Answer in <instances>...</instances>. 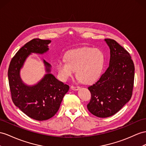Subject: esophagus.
<instances>
[{
    "label": "esophagus",
    "mask_w": 146,
    "mask_h": 146,
    "mask_svg": "<svg viewBox=\"0 0 146 146\" xmlns=\"http://www.w3.org/2000/svg\"><path fill=\"white\" fill-rule=\"evenodd\" d=\"M71 89H72V90H73V91H78L80 89V87H79V86H72L71 87Z\"/></svg>",
    "instance_id": "obj_1"
}]
</instances>
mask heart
<instances>
[{
	"label": "heart",
	"instance_id": "heart-1",
	"mask_svg": "<svg viewBox=\"0 0 146 146\" xmlns=\"http://www.w3.org/2000/svg\"><path fill=\"white\" fill-rule=\"evenodd\" d=\"M66 60H59L57 68L60 76L66 80L76 70L78 80L89 84L96 81L101 74L105 63L103 52L91 47H80L71 50L66 55Z\"/></svg>",
	"mask_w": 146,
	"mask_h": 146
}]
</instances>
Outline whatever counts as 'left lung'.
<instances>
[{
  "label": "left lung",
  "instance_id": "left-lung-1",
  "mask_svg": "<svg viewBox=\"0 0 146 146\" xmlns=\"http://www.w3.org/2000/svg\"><path fill=\"white\" fill-rule=\"evenodd\" d=\"M104 41L110 48L109 66L88 87L91 99L88 109L99 118L111 117L129 102L134 79V65L129 54L113 39Z\"/></svg>",
  "mask_w": 146,
  "mask_h": 146
}]
</instances>
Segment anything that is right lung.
I'll return each instance as SVG.
<instances>
[{"label": "right lung", "instance_id": "obj_1", "mask_svg": "<svg viewBox=\"0 0 146 146\" xmlns=\"http://www.w3.org/2000/svg\"><path fill=\"white\" fill-rule=\"evenodd\" d=\"M50 40L34 39L26 44L14 56L8 70L13 102L29 117L38 121L52 118L58 110L69 86L58 81L51 73L52 66L43 59L46 74L36 84H25L20 71L31 54L42 55L48 51Z\"/></svg>", "mask_w": 146, "mask_h": 146}]
</instances>
